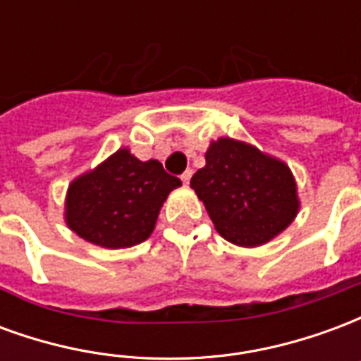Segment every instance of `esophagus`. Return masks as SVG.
<instances>
[{
	"mask_svg": "<svg viewBox=\"0 0 361 361\" xmlns=\"http://www.w3.org/2000/svg\"><path fill=\"white\" fill-rule=\"evenodd\" d=\"M191 176H193V172H191V170H188V172H183V173H181V181H183V183L188 185L189 180H191Z\"/></svg>",
	"mask_w": 361,
	"mask_h": 361,
	"instance_id": "34e87169",
	"label": "esophagus"
}]
</instances>
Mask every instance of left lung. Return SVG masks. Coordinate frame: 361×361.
Instances as JSON below:
<instances>
[{
	"mask_svg": "<svg viewBox=\"0 0 361 361\" xmlns=\"http://www.w3.org/2000/svg\"><path fill=\"white\" fill-rule=\"evenodd\" d=\"M204 160L191 188L228 242L257 247L292 224L300 199L294 176L282 160L230 137L212 141Z\"/></svg>",
	"mask_w": 361,
	"mask_h": 361,
	"instance_id": "1",
	"label": "left lung"
}]
</instances>
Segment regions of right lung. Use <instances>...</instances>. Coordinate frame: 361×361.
<instances>
[{
	"label": "right lung",
	"mask_w": 361,
	"mask_h": 361,
	"mask_svg": "<svg viewBox=\"0 0 361 361\" xmlns=\"http://www.w3.org/2000/svg\"><path fill=\"white\" fill-rule=\"evenodd\" d=\"M180 185L158 160L142 162L129 149H119L71 181L66 197L67 226L106 250L131 247L152 234L160 207Z\"/></svg>",
	"instance_id": "1"
}]
</instances>
